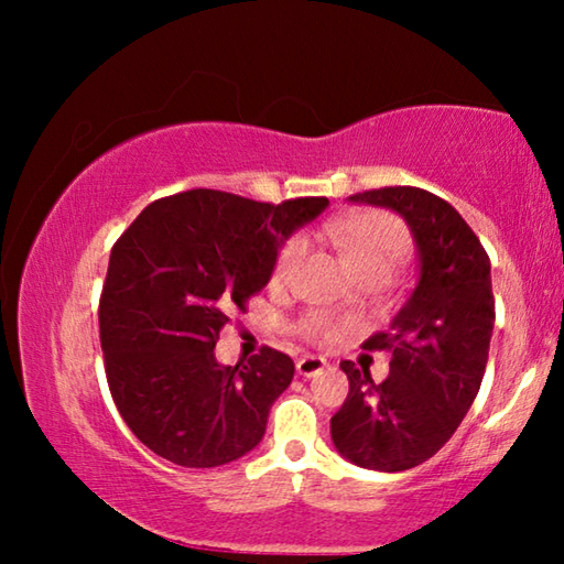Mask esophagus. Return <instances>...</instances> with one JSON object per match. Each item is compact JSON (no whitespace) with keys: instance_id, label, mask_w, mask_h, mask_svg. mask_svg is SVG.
<instances>
[{"instance_id":"obj_1","label":"esophagus","mask_w":564,"mask_h":564,"mask_svg":"<svg viewBox=\"0 0 564 564\" xmlns=\"http://www.w3.org/2000/svg\"><path fill=\"white\" fill-rule=\"evenodd\" d=\"M323 368H328V360L318 358V356H305V358L295 362V370H299V376H303V378L318 376Z\"/></svg>"}]
</instances>
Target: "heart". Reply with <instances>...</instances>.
Segmentation results:
<instances>
[{
  "label": "heart",
  "mask_w": 564,
  "mask_h": 564,
  "mask_svg": "<svg viewBox=\"0 0 564 564\" xmlns=\"http://www.w3.org/2000/svg\"><path fill=\"white\" fill-rule=\"evenodd\" d=\"M326 236L358 279H366V275H386V279H390L410 251V236L403 221L383 212L343 218V221L326 228ZM305 251H308V243H305L303 236H293L285 241L271 271L273 289L291 283L301 261L305 259ZM301 333L308 340L326 343L336 336V326L323 316H311L303 321Z\"/></svg>",
  "instance_id": "obj_1"
}]
</instances>
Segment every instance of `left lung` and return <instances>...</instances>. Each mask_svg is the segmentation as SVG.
<instances>
[{"label": "left lung", "instance_id": "8db88e82", "mask_svg": "<svg viewBox=\"0 0 564 564\" xmlns=\"http://www.w3.org/2000/svg\"><path fill=\"white\" fill-rule=\"evenodd\" d=\"M350 202L405 218L417 243L420 281L390 328L362 343L390 356L383 383L356 362H340L350 388L330 417V435L350 463L400 473L451 441L480 390L495 323L490 259L465 218L431 191L386 186Z\"/></svg>", "mask_w": 564, "mask_h": 564}]
</instances>
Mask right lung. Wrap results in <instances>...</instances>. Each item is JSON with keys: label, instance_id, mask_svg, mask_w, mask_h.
<instances>
[{"label": "right lung", "instance_id": "add662e5", "mask_svg": "<svg viewBox=\"0 0 564 564\" xmlns=\"http://www.w3.org/2000/svg\"><path fill=\"white\" fill-rule=\"evenodd\" d=\"M326 206V196L273 206L194 188L149 204L113 243L99 299L104 370L151 453L218 467L261 443L293 360L263 346L218 366L214 348L228 313L269 283L281 243Z\"/></svg>", "mask_w": 564, "mask_h": 564}]
</instances>
